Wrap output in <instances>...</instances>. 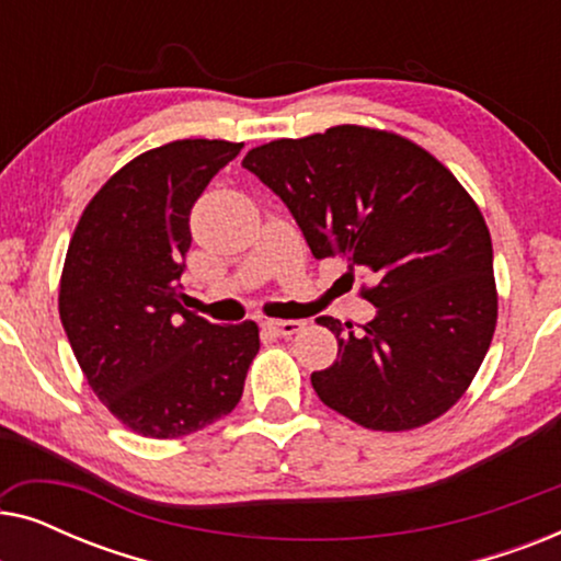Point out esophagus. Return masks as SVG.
Returning <instances> with one entry per match:
<instances>
[{"label":"esophagus","instance_id":"obj_1","mask_svg":"<svg viewBox=\"0 0 561 561\" xmlns=\"http://www.w3.org/2000/svg\"><path fill=\"white\" fill-rule=\"evenodd\" d=\"M265 327L271 329L273 334L278 336H294L296 332H301L304 321H294V319H267Z\"/></svg>","mask_w":561,"mask_h":561}]
</instances>
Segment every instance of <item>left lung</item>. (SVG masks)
I'll list each match as a JSON object with an SVG mask.
<instances>
[{"instance_id": "8db88e82", "label": "left lung", "mask_w": 561, "mask_h": 561, "mask_svg": "<svg viewBox=\"0 0 561 561\" xmlns=\"http://www.w3.org/2000/svg\"><path fill=\"white\" fill-rule=\"evenodd\" d=\"M242 165L288 206L313 257L375 278L363 332L317 319L340 342L334 365L311 373L321 401L373 432L447 413L497 321L493 242L462 183L416 142L357 125L260 145Z\"/></svg>"}]
</instances>
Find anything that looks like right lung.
<instances>
[{"label":"right lung","mask_w":561,"mask_h":561,"mask_svg":"<svg viewBox=\"0 0 561 561\" xmlns=\"http://www.w3.org/2000/svg\"><path fill=\"white\" fill-rule=\"evenodd\" d=\"M242 142L175 140L119 168L83 209L58 311L91 390L127 428L175 439L240 403L255 321L219 327L181 306L196 198Z\"/></svg>","instance_id":"add662e5"}]
</instances>
